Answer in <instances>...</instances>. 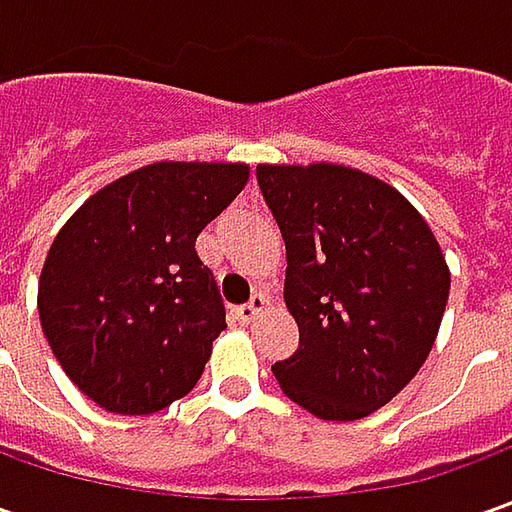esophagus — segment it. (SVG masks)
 <instances>
[{
  "label": "esophagus",
  "instance_id": "esophagus-1",
  "mask_svg": "<svg viewBox=\"0 0 512 512\" xmlns=\"http://www.w3.org/2000/svg\"><path fill=\"white\" fill-rule=\"evenodd\" d=\"M265 307H267L265 293H253V299H250L247 305L236 307V310H233V316H236V322H239V325H250V322H253Z\"/></svg>",
  "mask_w": 512,
  "mask_h": 512
}]
</instances>
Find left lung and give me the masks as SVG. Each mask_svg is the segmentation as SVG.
<instances>
[{
    "mask_svg": "<svg viewBox=\"0 0 512 512\" xmlns=\"http://www.w3.org/2000/svg\"><path fill=\"white\" fill-rule=\"evenodd\" d=\"M287 250L299 347L273 376L327 422H353L410 382L442 325L450 270L399 190L342 165H259Z\"/></svg>",
    "mask_w": 512,
    "mask_h": 512,
    "instance_id": "obj_1",
    "label": "left lung"
}]
</instances>
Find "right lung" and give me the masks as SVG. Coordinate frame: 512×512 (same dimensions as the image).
<instances>
[{
    "mask_svg": "<svg viewBox=\"0 0 512 512\" xmlns=\"http://www.w3.org/2000/svg\"><path fill=\"white\" fill-rule=\"evenodd\" d=\"M247 165L156 162L93 193L56 233L39 276L53 356L88 399L148 416L199 382L225 305L196 236Z\"/></svg>",
    "mask_w": 512,
    "mask_h": 512,
    "instance_id": "add662e5",
    "label": "right lung"
}]
</instances>
